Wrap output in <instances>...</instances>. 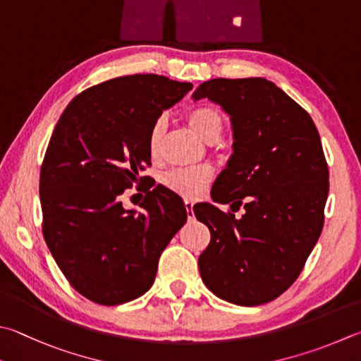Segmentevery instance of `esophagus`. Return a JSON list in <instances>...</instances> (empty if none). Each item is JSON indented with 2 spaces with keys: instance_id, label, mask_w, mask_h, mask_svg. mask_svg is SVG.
<instances>
[{
  "instance_id": "obj_1",
  "label": "esophagus",
  "mask_w": 361,
  "mask_h": 361,
  "mask_svg": "<svg viewBox=\"0 0 361 361\" xmlns=\"http://www.w3.org/2000/svg\"><path fill=\"white\" fill-rule=\"evenodd\" d=\"M185 207H186L188 218H189V219H194V203H192L191 200H186V202H185Z\"/></svg>"
}]
</instances>
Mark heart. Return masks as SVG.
Wrapping results in <instances>:
<instances>
[{
    "mask_svg": "<svg viewBox=\"0 0 361 361\" xmlns=\"http://www.w3.org/2000/svg\"><path fill=\"white\" fill-rule=\"evenodd\" d=\"M189 126L200 139L208 143L216 142L222 134V115L213 106H197L189 110L186 115ZM164 121L158 120L149 133L148 148L153 156L158 153ZM213 178L212 169L191 167V169H172L162 175L164 186L185 199H197L205 192L207 186Z\"/></svg>",
    "mask_w": 361,
    "mask_h": 361,
    "instance_id": "b5f03b06",
    "label": "heart"
}]
</instances>
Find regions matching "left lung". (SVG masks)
<instances>
[{"instance_id": "obj_1", "label": "left lung", "mask_w": 361, "mask_h": 361, "mask_svg": "<svg viewBox=\"0 0 361 361\" xmlns=\"http://www.w3.org/2000/svg\"><path fill=\"white\" fill-rule=\"evenodd\" d=\"M231 115L233 154L212 197L245 213L237 220L212 203L194 207L212 233L199 257L203 283L240 306L278 298L300 276L324 227L329 166L316 124L267 78H213L194 91Z\"/></svg>"}]
</instances>
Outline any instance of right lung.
<instances>
[{
  "label": "right lung",
  "instance_id": "right-lung-1",
  "mask_svg": "<svg viewBox=\"0 0 361 361\" xmlns=\"http://www.w3.org/2000/svg\"><path fill=\"white\" fill-rule=\"evenodd\" d=\"M191 90L156 74L112 78L77 94L50 137L39 178L42 233L69 284L97 305L145 293L188 219L178 195L162 185L149 192L154 183L142 172L152 166L154 123ZM134 184L146 185L145 212L119 202Z\"/></svg>",
  "mask_w": 361,
  "mask_h": 361
}]
</instances>
